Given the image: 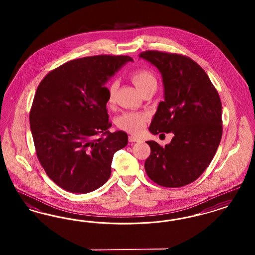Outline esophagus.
I'll return each mask as SVG.
<instances>
[{
    "label": "esophagus",
    "instance_id": "obj_1",
    "mask_svg": "<svg viewBox=\"0 0 255 255\" xmlns=\"http://www.w3.org/2000/svg\"><path fill=\"white\" fill-rule=\"evenodd\" d=\"M128 139H129V141H130V142H136V141H140V139H139L137 136H134V135H129Z\"/></svg>",
    "mask_w": 255,
    "mask_h": 255
}]
</instances>
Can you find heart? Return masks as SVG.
<instances>
[{
	"instance_id": "b5f03b06",
	"label": "heart",
	"mask_w": 255,
	"mask_h": 255,
	"mask_svg": "<svg viewBox=\"0 0 255 255\" xmlns=\"http://www.w3.org/2000/svg\"><path fill=\"white\" fill-rule=\"evenodd\" d=\"M131 80L136 87V89L141 93L153 83H156V79L153 74L146 70H135L130 74ZM117 82H112L108 89L109 100L112 99L116 90ZM147 122V115L139 112H127L122 115L118 121L117 124L119 128L128 133H139L145 128Z\"/></svg>"
}]
</instances>
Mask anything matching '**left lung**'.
I'll return each mask as SVG.
<instances>
[{
  "label": "left lung",
  "mask_w": 255,
  "mask_h": 255,
  "mask_svg": "<svg viewBox=\"0 0 255 255\" xmlns=\"http://www.w3.org/2000/svg\"><path fill=\"white\" fill-rule=\"evenodd\" d=\"M140 58L161 73L164 100L159 102L149 131L173 133L164 147L147 141L151 154L144 167L148 177L164 187H181L197 180L218 149L222 103L206 72L187 56L147 50Z\"/></svg>",
  "instance_id": "8db88e82"
}]
</instances>
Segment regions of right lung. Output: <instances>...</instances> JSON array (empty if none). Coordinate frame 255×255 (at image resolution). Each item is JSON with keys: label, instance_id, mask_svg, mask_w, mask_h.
Segmentation results:
<instances>
[{"label": "right lung", "instance_id": "add662e5", "mask_svg": "<svg viewBox=\"0 0 255 255\" xmlns=\"http://www.w3.org/2000/svg\"><path fill=\"white\" fill-rule=\"evenodd\" d=\"M129 61L133 59L124 55L69 61L37 88L29 113L37 158L49 179L66 191L84 194L102 186L111 176L114 154L128 143L125 132L108 131L104 85Z\"/></svg>", "mask_w": 255, "mask_h": 255}]
</instances>
